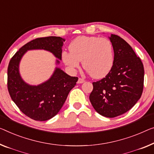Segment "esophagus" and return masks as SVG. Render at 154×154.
I'll return each instance as SVG.
<instances>
[{"label": "esophagus", "mask_w": 154, "mask_h": 154, "mask_svg": "<svg viewBox=\"0 0 154 154\" xmlns=\"http://www.w3.org/2000/svg\"><path fill=\"white\" fill-rule=\"evenodd\" d=\"M84 82H85V80L83 79V78H81V77H79V79H78L77 83H78V84H82V83H84Z\"/></svg>", "instance_id": "obj_1"}]
</instances>
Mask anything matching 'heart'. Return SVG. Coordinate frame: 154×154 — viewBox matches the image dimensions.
Listing matches in <instances>:
<instances>
[{
    "label": "heart",
    "mask_w": 154,
    "mask_h": 154,
    "mask_svg": "<svg viewBox=\"0 0 154 154\" xmlns=\"http://www.w3.org/2000/svg\"><path fill=\"white\" fill-rule=\"evenodd\" d=\"M70 52H63L62 59L70 70L84 68L92 77L100 79L106 76L113 65L114 51L111 41L97 36H80L69 45Z\"/></svg>",
    "instance_id": "obj_1"
}]
</instances>
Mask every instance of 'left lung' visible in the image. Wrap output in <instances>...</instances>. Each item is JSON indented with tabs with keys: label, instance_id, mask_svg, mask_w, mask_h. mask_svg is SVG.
<instances>
[{
	"label": "left lung",
	"instance_id": "8db88e82",
	"mask_svg": "<svg viewBox=\"0 0 154 154\" xmlns=\"http://www.w3.org/2000/svg\"><path fill=\"white\" fill-rule=\"evenodd\" d=\"M110 40L114 50L113 67L106 77L93 82L89 99L98 113L115 118L129 111L140 98L144 70L140 58L127 42L116 34Z\"/></svg>",
	"mask_w": 154,
	"mask_h": 154
}]
</instances>
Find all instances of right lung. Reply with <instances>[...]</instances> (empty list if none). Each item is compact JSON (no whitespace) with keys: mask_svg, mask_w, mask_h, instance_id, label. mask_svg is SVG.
Masks as SVG:
<instances>
[{"mask_svg":"<svg viewBox=\"0 0 154 154\" xmlns=\"http://www.w3.org/2000/svg\"><path fill=\"white\" fill-rule=\"evenodd\" d=\"M65 38L59 36L37 38L27 43L11 57L8 68V89L11 100L20 111L34 120L45 121L58 113L68 93L78 80L56 68L49 80L38 86L26 84L20 76L18 65L27 50L43 49L61 59ZM59 63V61L57 60Z\"/></svg>","mask_w":154,"mask_h":154,"instance_id":"add662e5","label":"right lung"}]
</instances>
